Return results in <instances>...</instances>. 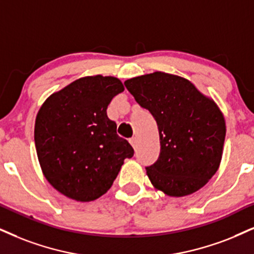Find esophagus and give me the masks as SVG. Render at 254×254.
Listing matches in <instances>:
<instances>
[{"mask_svg": "<svg viewBox=\"0 0 254 254\" xmlns=\"http://www.w3.org/2000/svg\"><path fill=\"white\" fill-rule=\"evenodd\" d=\"M130 144L131 145L133 146V149H137V145H138V139H137V137H132V138H130Z\"/></svg>", "mask_w": 254, "mask_h": 254, "instance_id": "obj_1", "label": "esophagus"}]
</instances>
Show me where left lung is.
<instances>
[{
    "mask_svg": "<svg viewBox=\"0 0 254 254\" xmlns=\"http://www.w3.org/2000/svg\"><path fill=\"white\" fill-rule=\"evenodd\" d=\"M124 85L158 127L159 157L145 168L152 185L171 197L203 188L219 168L225 140L217 104L190 81L165 72L134 77Z\"/></svg>",
    "mask_w": 254,
    "mask_h": 254,
    "instance_id": "8db88e82",
    "label": "left lung"
}]
</instances>
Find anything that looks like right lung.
<instances>
[{"label":"right lung","instance_id":"obj_1","mask_svg":"<svg viewBox=\"0 0 254 254\" xmlns=\"http://www.w3.org/2000/svg\"><path fill=\"white\" fill-rule=\"evenodd\" d=\"M122 91L116 77H83L51 95L38 111V162L47 181L66 197L99 198L111 188L124 159L133 156L107 115L111 99Z\"/></svg>","mask_w":254,"mask_h":254}]
</instances>
